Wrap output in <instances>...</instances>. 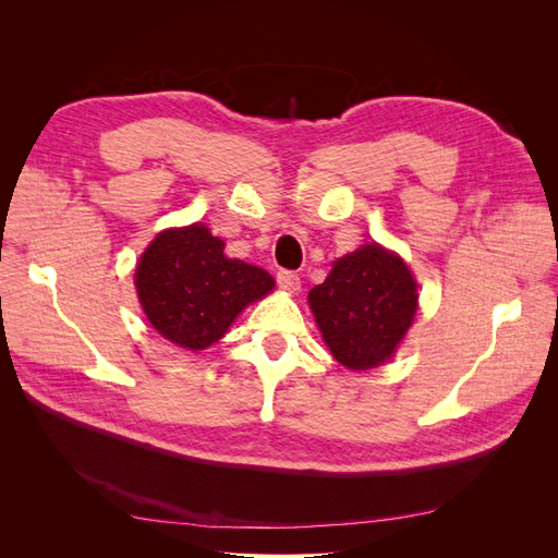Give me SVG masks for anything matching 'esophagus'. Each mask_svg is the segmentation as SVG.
Returning a JSON list of instances; mask_svg holds the SVG:
<instances>
[{"label":"esophagus","instance_id":"esophagus-1","mask_svg":"<svg viewBox=\"0 0 558 558\" xmlns=\"http://www.w3.org/2000/svg\"><path fill=\"white\" fill-rule=\"evenodd\" d=\"M277 281L283 291H289V293L300 291V277L295 272H289V269H281V272L277 275Z\"/></svg>","mask_w":558,"mask_h":558}]
</instances>
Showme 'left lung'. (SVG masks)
Listing matches in <instances>:
<instances>
[{
	"label": "left lung",
	"instance_id": "left-lung-1",
	"mask_svg": "<svg viewBox=\"0 0 558 558\" xmlns=\"http://www.w3.org/2000/svg\"><path fill=\"white\" fill-rule=\"evenodd\" d=\"M332 359L365 373L393 359L418 310V283L400 253L367 242L332 260L307 295Z\"/></svg>",
	"mask_w": 558,
	"mask_h": 558
}]
</instances>
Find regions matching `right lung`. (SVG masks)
<instances>
[{
  "instance_id": "right-lung-1",
  "label": "right lung",
  "mask_w": 558,
  "mask_h": 558,
  "mask_svg": "<svg viewBox=\"0 0 558 558\" xmlns=\"http://www.w3.org/2000/svg\"><path fill=\"white\" fill-rule=\"evenodd\" d=\"M275 286L267 269L226 256V242L199 221L160 230L134 267V289L150 328L193 353L221 340Z\"/></svg>"
}]
</instances>
